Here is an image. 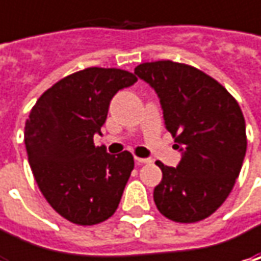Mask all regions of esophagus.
<instances>
[{
	"label": "esophagus",
	"mask_w": 261,
	"mask_h": 261,
	"mask_svg": "<svg viewBox=\"0 0 261 261\" xmlns=\"http://www.w3.org/2000/svg\"><path fill=\"white\" fill-rule=\"evenodd\" d=\"M135 161L138 164H149L151 163L149 158H141V156H135Z\"/></svg>",
	"instance_id": "esophagus-1"
}]
</instances>
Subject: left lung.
Instances as JSON below:
<instances>
[{
	"instance_id": "8db88e82",
	"label": "left lung",
	"mask_w": 261,
	"mask_h": 261,
	"mask_svg": "<svg viewBox=\"0 0 261 261\" xmlns=\"http://www.w3.org/2000/svg\"><path fill=\"white\" fill-rule=\"evenodd\" d=\"M135 74L155 90L167 130L181 151L178 166L163 171L154 202L181 224L211 216L225 202L246 156V120L237 100L212 76L173 61L145 62Z\"/></svg>"
}]
</instances>
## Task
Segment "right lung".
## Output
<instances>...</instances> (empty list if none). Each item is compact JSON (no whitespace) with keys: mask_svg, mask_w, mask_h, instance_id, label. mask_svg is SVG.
I'll list each match as a JSON object with an SVG mask.
<instances>
[{"mask_svg":"<svg viewBox=\"0 0 261 261\" xmlns=\"http://www.w3.org/2000/svg\"><path fill=\"white\" fill-rule=\"evenodd\" d=\"M138 81L117 68H86L46 90L25 122L29 164L42 195L76 225L113 215L134 170L129 151L110 155L94 145L113 95Z\"/></svg>","mask_w":261,"mask_h":261,"instance_id":"1","label":"right lung"}]
</instances>
